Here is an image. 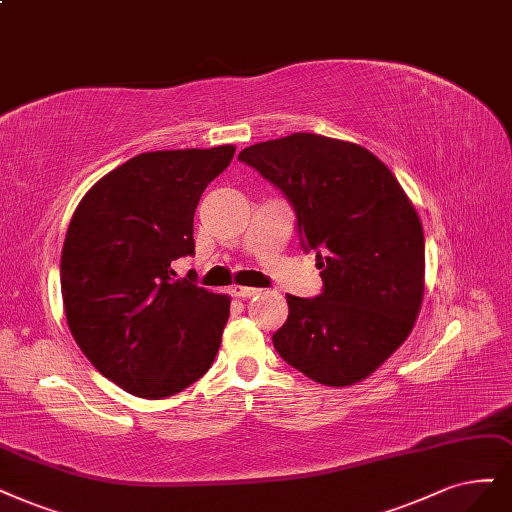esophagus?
Returning <instances> with one entry per match:
<instances>
[{
	"instance_id": "esophagus-1",
	"label": "esophagus",
	"mask_w": 512,
	"mask_h": 512,
	"mask_svg": "<svg viewBox=\"0 0 512 512\" xmlns=\"http://www.w3.org/2000/svg\"><path fill=\"white\" fill-rule=\"evenodd\" d=\"M231 292L235 294V296H239V298H252L254 294H258L260 290H256V288H248V286H233L231 288Z\"/></svg>"
}]
</instances>
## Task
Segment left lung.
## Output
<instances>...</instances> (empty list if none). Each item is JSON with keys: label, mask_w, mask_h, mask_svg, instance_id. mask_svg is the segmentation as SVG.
<instances>
[{"label": "left lung", "mask_w": 512, "mask_h": 512, "mask_svg": "<svg viewBox=\"0 0 512 512\" xmlns=\"http://www.w3.org/2000/svg\"><path fill=\"white\" fill-rule=\"evenodd\" d=\"M239 161L284 192L322 269L320 296H286L277 354L322 385L364 381L407 341L424 301V228L411 199L373 152L317 133L254 144Z\"/></svg>", "instance_id": "left-lung-1"}]
</instances>
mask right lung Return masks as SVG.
Masks as SVG:
<instances>
[{
    "instance_id": "obj_1",
    "label": "right lung",
    "mask_w": 512,
    "mask_h": 512,
    "mask_svg": "<svg viewBox=\"0 0 512 512\" xmlns=\"http://www.w3.org/2000/svg\"><path fill=\"white\" fill-rule=\"evenodd\" d=\"M235 146L133 156L86 192L61 252L67 326L103 377L148 400L178 394L214 364L231 296L175 279L195 254L192 220Z\"/></svg>"
}]
</instances>
